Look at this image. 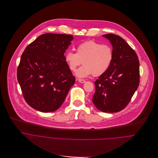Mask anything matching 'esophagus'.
I'll use <instances>...</instances> for the list:
<instances>
[{"label": "esophagus", "mask_w": 158, "mask_h": 158, "mask_svg": "<svg viewBox=\"0 0 158 158\" xmlns=\"http://www.w3.org/2000/svg\"><path fill=\"white\" fill-rule=\"evenodd\" d=\"M78 81L80 82V83H83L85 82V80H83V79H78Z\"/></svg>", "instance_id": "1"}]
</instances>
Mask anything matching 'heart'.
Returning a JSON list of instances; mask_svg holds the SVG:
<instances>
[{
  "label": "heart",
  "instance_id": "heart-1",
  "mask_svg": "<svg viewBox=\"0 0 158 158\" xmlns=\"http://www.w3.org/2000/svg\"><path fill=\"white\" fill-rule=\"evenodd\" d=\"M113 56V48L110 45L90 40L78 45L77 52L71 50L67 51L65 60L72 72L83 64L77 70L76 75L85 78L92 75L98 77L105 73L112 64Z\"/></svg>",
  "mask_w": 158,
  "mask_h": 158
}]
</instances>
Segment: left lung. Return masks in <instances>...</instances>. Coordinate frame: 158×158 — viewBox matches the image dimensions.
<instances>
[{
  "instance_id": "obj_1",
  "label": "left lung",
  "mask_w": 158,
  "mask_h": 158,
  "mask_svg": "<svg viewBox=\"0 0 158 158\" xmlns=\"http://www.w3.org/2000/svg\"><path fill=\"white\" fill-rule=\"evenodd\" d=\"M103 36L111 44L114 56L108 70L94 82L92 101L103 112H118L128 105L138 88L139 61L135 51L121 37Z\"/></svg>"
}]
</instances>
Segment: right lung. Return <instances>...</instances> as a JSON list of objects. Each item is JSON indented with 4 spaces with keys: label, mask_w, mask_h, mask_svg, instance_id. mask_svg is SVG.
<instances>
[{
    "label": "right lung",
    "mask_w": 158,
    "mask_h": 158,
    "mask_svg": "<svg viewBox=\"0 0 158 158\" xmlns=\"http://www.w3.org/2000/svg\"><path fill=\"white\" fill-rule=\"evenodd\" d=\"M71 35L47 33L30 44L17 68V80L23 97L31 107L53 112L64 103L75 78L65 60Z\"/></svg>",
    "instance_id": "right-lung-1"
}]
</instances>
